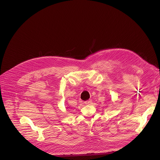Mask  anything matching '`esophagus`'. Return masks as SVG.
Returning a JSON list of instances; mask_svg holds the SVG:
<instances>
[{
    "mask_svg": "<svg viewBox=\"0 0 160 160\" xmlns=\"http://www.w3.org/2000/svg\"><path fill=\"white\" fill-rule=\"evenodd\" d=\"M91 103H92V101L91 100H88V101H87L85 102V104H90Z\"/></svg>",
    "mask_w": 160,
    "mask_h": 160,
    "instance_id": "34e87169",
    "label": "esophagus"
}]
</instances>
